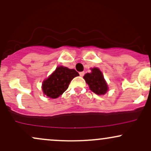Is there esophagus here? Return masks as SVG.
<instances>
[{"instance_id": "34e87169", "label": "esophagus", "mask_w": 151, "mask_h": 151, "mask_svg": "<svg viewBox=\"0 0 151 151\" xmlns=\"http://www.w3.org/2000/svg\"><path fill=\"white\" fill-rule=\"evenodd\" d=\"M79 74H80V76H81V77H83V76H84L85 72H84V71H83V72H80V73H79Z\"/></svg>"}]
</instances>
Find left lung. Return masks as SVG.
Here are the masks:
<instances>
[{"label": "left lung", "mask_w": 151, "mask_h": 151, "mask_svg": "<svg viewBox=\"0 0 151 151\" xmlns=\"http://www.w3.org/2000/svg\"><path fill=\"white\" fill-rule=\"evenodd\" d=\"M90 70L91 73H88L83 76L90 90L98 95H105L109 88L102 71L97 67L90 68Z\"/></svg>", "instance_id": "8db88e82"}]
</instances>
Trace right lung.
I'll use <instances>...</instances> for the list:
<instances>
[{"label": "right lung", "mask_w": 151, "mask_h": 151, "mask_svg": "<svg viewBox=\"0 0 151 151\" xmlns=\"http://www.w3.org/2000/svg\"><path fill=\"white\" fill-rule=\"evenodd\" d=\"M78 73L63 65H58L56 70L42 82V91L49 98L56 99L68 89L69 84Z\"/></svg>", "instance_id": "obj_1"}]
</instances>
